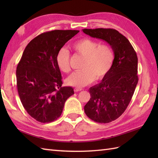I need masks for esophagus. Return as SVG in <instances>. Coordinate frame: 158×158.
I'll return each mask as SVG.
<instances>
[{
	"mask_svg": "<svg viewBox=\"0 0 158 158\" xmlns=\"http://www.w3.org/2000/svg\"><path fill=\"white\" fill-rule=\"evenodd\" d=\"M83 89L81 88H75V89H74V91H75V92H79V91H81Z\"/></svg>",
	"mask_w": 158,
	"mask_h": 158,
	"instance_id": "34e87169",
	"label": "esophagus"
}]
</instances>
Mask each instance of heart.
<instances>
[{"instance_id":"obj_1","label":"heart","mask_w":158,"mask_h":158,"mask_svg":"<svg viewBox=\"0 0 158 158\" xmlns=\"http://www.w3.org/2000/svg\"><path fill=\"white\" fill-rule=\"evenodd\" d=\"M72 48L84 57L82 70L72 73L66 79L67 84L76 88L89 85L96 79L101 80L112 68L114 53L109 45L99 43L89 38H84L75 42ZM56 63L64 73L70 70V53L65 48L60 49L56 55Z\"/></svg>"}]
</instances>
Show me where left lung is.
<instances>
[{
	"mask_svg": "<svg viewBox=\"0 0 158 158\" xmlns=\"http://www.w3.org/2000/svg\"><path fill=\"white\" fill-rule=\"evenodd\" d=\"M83 32L106 41L115 55L109 73L89 88L91 98L84 106L89 119L100 123L111 122L125 111L138 83L136 53L128 39L115 29H83Z\"/></svg>",
	"mask_w": 158,
	"mask_h": 158,
	"instance_id": "left-lung-1",
	"label": "left lung"
}]
</instances>
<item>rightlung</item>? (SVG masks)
I'll list each match as a JSON object with an SVG mask.
<instances>
[{
    "mask_svg": "<svg viewBox=\"0 0 158 158\" xmlns=\"http://www.w3.org/2000/svg\"><path fill=\"white\" fill-rule=\"evenodd\" d=\"M79 31H55L36 36L26 47L16 70L17 88L23 106L33 118L49 123L60 117L66 100L74 94L62 87L56 55Z\"/></svg>",
    "mask_w": 158,
    "mask_h": 158,
    "instance_id": "1",
    "label": "right lung"
}]
</instances>
